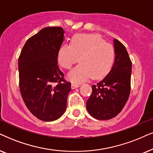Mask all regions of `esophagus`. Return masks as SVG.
I'll list each match as a JSON object with an SVG mask.
<instances>
[{
	"mask_svg": "<svg viewBox=\"0 0 153 153\" xmlns=\"http://www.w3.org/2000/svg\"><path fill=\"white\" fill-rule=\"evenodd\" d=\"M80 87V84H75V83H73L72 85H71V88L72 89H75V88H78Z\"/></svg>",
	"mask_w": 153,
	"mask_h": 153,
	"instance_id": "1",
	"label": "esophagus"
}]
</instances>
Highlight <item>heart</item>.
Returning <instances> with one entry per match:
<instances>
[{
  "instance_id": "b5f03b06",
  "label": "heart",
  "mask_w": 153,
  "mask_h": 153,
  "mask_svg": "<svg viewBox=\"0 0 153 153\" xmlns=\"http://www.w3.org/2000/svg\"><path fill=\"white\" fill-rule=\"evenodd\" d=\"M80 58H79V57ZM80 61L68 74V78L75 83L84 82L90 77L99 79L111 68L114 60V49L96 34H78L71 45L63 44L58 52V61L64 68Z\"/></svg>"
}]
</instances>
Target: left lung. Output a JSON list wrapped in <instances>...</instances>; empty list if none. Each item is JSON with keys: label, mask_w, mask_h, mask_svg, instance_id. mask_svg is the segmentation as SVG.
Here are the masks:
<instances>
[{"label": "left lung", "mask_w": 153, "mask_h": 153, "mask_svg": "<svg viewBox=\"0 0 153 153\" xmlns=\"http://www.w3.org/2000/svg\"><path fill=\"white\" fill-rule=\"evenodd\" d=\"M114 48L115 59L111 69L103 80L92 85V94L86 104L89 114L99 120L119 114L130 94L132 63L125 46L116 39Z\"/></svg>", "instance_id": "left-lung-1"}]
</instances>
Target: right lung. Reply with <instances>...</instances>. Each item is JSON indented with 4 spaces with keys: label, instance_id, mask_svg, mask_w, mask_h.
I'll return each instance as SVG.
<instances>
[{
    "label": "right lung",
    "instance_id": "add662e5",
    "mask_svg": "<svg viewBox=\"0 0 153 153\" xmlns=\"http://www.w3.org/2000/svg\"><path fill=\"white\" fill-rule=\"evenodd\" d=\"M64 30L48 27L30 37L18 59L21 95L31 113L44 121H55L65 113L71 84L58 66V52Z\"/></svg>",
    "mask_w": 153,
    "mask_h": 153
}]
</instances>
